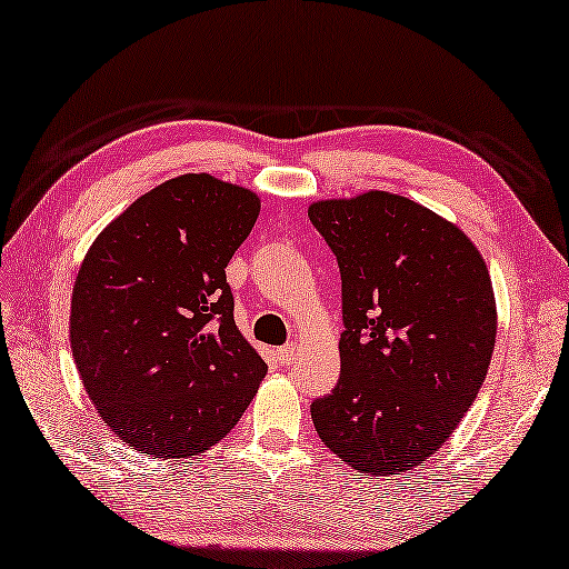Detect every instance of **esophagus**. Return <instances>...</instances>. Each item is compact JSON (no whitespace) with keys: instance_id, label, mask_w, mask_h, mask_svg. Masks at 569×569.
I'll use <instances>...</instances> for the list:
<instances>
[{"instance_id":"obj_1","label":"esophagus","mask_w":569,"mask_h":569,"mask_svg":"<svg viewBox=\"0 0 569 569\" xmlns=\"http://www.w3.org/2000/svg\"><path fill=\"white\" fill-rule=\"evenodd\" d=\"M296 355H298L296 345H283V347H278V349H276V359H278V365H283V367L291 365V361L296 359Z\"/></svg>"}]
</instances>
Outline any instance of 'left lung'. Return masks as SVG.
Masks as SVG:
<instances>
[{
	"label": "left lung",
	"instance_id": "obj_1",
	"mask_svg": "<svg viewBox=\"0 0 569 569\" xmlns=\"http://www.w3.org/2000/svg\"><path fill=\"white\" fill-rule=\"evenodd\" d=\"M310 222L342 276L340 381L310 406L320 440L367 475L440 450L475 403L497 340L487 263L422 204L371 190L320 200Z\"/></svg>",
	"mask_w": 569,
	"mask_h": 569
}]
</instances>
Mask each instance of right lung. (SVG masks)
Returning <instances> with one entry per match:
<instances>
[{
    "label": "right lung",
    "instance_id": "right-lung-1",
    "mask_svg": "<svg viewBox=\"0 0 569 569\" xmlns=\"http://www.w3.org/2000/svg\"><path fill=\"white\" fill-rule=\"evenodd\" d=\"M259 210L251 190L186 173L131 202L84 253L72 359L100 418L143 455L208 450L257 396L266 361L237 330L224 269Z\"/></svg>",
    "mask_w": 569,
    "mask_h": 569
}]
</instances>
